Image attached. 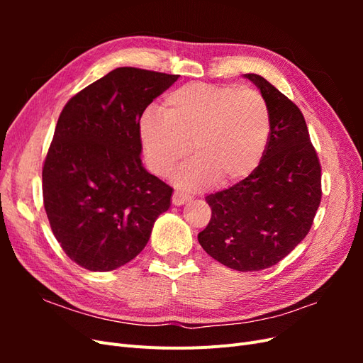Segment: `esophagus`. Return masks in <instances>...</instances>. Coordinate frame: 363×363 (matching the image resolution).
<instances>
[{"instance_id": "34e87169", "label": "esophagus", "mask_w": 363, "mask_h": 363, "mask_svg": "<svg viewBox=\"0 0 363 363\" xmlns=\"http://www.w3.org/2000/svg\"><path fill=\"white\" fill-rule=\"evenodd\" d=\"M189 200H191V196L183 194V192L175 191V192L172 194V204H174V206H182V204H184V203H188Z\"/></svg>"}]
</instances>
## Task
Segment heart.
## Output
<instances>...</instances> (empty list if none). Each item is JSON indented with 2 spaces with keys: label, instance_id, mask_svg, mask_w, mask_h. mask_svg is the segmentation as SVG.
<instances>
[{
  "label": "heart",
  "instance_id": "1",
  "mask_svg": "<svg viewBox=\"0 0 363 363\" xmlns=\"http://www.w3.org/2000/svg\"><path fill=\"white\" fill-rule=\"evenodd\" d=\"M269 130L265 98L235 84H184L167 95L162 113L145 111L139 119L140 145L152 174L167 175L189 151L195 155L174 174L183 189L250 177L265 155Z\"/></svg>",
  "mask_w": 363,
  "mask_h": 363
}]
</instances>
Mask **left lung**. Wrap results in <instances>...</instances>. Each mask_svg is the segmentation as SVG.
I'll use <instances>...</instances> for the list:
<instances>
[{
    "label": "left lung",
    "mask_w": 363,
    "mask_h": 363,
    "mask_svg": "<svg viewBox=\"0 0 363 363\" xmlns=\"http://www.w3.org/2000/svg\"><path fill=\"white\" fill-rule=\"evenodd\" d=\"M269 108L271 130L257 169L206 196L212 218L199 242L236 271L276 265L309 233L321 203V164L300 108L257 74H245Z\"/></svg>",
    "instance_id": "8db88e82"
}]
</instances>
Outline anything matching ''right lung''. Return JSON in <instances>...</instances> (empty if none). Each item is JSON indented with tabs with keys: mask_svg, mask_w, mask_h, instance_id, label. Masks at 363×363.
Listing matches in <instances>:
<instances>
[{
	"mask_svg": "<svg viewBox=\"0 0 363 363\" xmlns=\"http://www.w3.org/2000/svg\"><path fill=\"white\" fill-rule=\"evenodd\" d=\"M177 79L116 68L63 107L43 162V206L57 242L84 269L135 259L171 206V186L142 167L139 119Z\"/></svg>",
	"mask_w": 363,
	"mask_h": 363,
	"instance_id": "1",
	"label": "right lung"
}]
</instances>
